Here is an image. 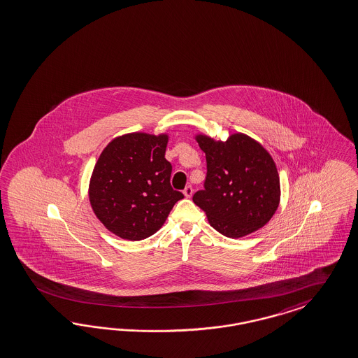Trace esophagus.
Returning <instances> with one entry per match:
<instances>
[{"instance_id":"esophagus-1","label":"esophagus","mask_w":358,"mask_h":358,"mask_svg":"<svg viewBox=\"0 0 358 358\" xmlns=\"http://www.w3.org/2000/svg\"><path fill=\"white\" fill-rule=\"evenodd\" d=\"M192 192H194V189H192L191 185H187L185 189H183V194H185V198H191V196H192Z\"/></svg>"}]
</instances>
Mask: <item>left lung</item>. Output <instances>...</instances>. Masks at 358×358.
Listing matches in <instances>:
<instances>
[{"mask_svg":"<svg viewBox=\"0 0 358 358\" xmlns=\"http://www.w3.org/2000/svg\"><path fill=\"white\" fill-rule=\"evenodd\" d=\"M195 139L206 154L207 176L192 200L212 228L238 238L264 227L280 203V178L269 152L245 134L224 142L204 134Z\"/></svg>","mask_w":358,"mask_h":358,"instance_id":"left-lung-1","label":"left lung"}]
</instances>
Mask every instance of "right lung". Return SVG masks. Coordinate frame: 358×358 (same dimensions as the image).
Returning a JSON list of instances; mask_svg holds the SVG:
<instances>
[{
    "label": "right lung",
    "instance_id": "1",
    "mask_svg": "<svg viewBox=\"0 0 358 358\" xmlns=\"http://www.w3.org/2000/svg\"><path fill=\"white\" fill-rule=\"evenodd\" d=\"M167 134H124L114 138L94 166L89 200L110 232L142 240L164 224L183 194L170 183L173 166L164 158Z\"/></svg>",
    "mask_w": 358,
    "mask_h": 358
}]
</instances>
